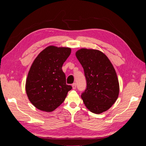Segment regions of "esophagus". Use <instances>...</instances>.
I'll return each mask as SVG.
<instances>
[{"instance_id":"esophagus-1","label":"esophagus","mask_w":146,"mask_h":146,"mask_svg":"<svg viewBox=\"0 0 146 146\" xmlns=\"http://www.w3.org/2000/svg\"><path fill=\"white\" fill-rule=\"evenodd\" d=\"M72 87H73V90H75V89H76V84L75 83H73V85H72Z\"/></svg>"}]
</instances>
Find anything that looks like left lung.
<instances>
[{
  "mask_svg": "<svg viewBox=\"0 0 146 146\" xmlns=\"http://www.w3.org/2000/svg\"><path fill=\"white\" fill-rule=\"evenodd\" d=\"M76 56L86 78V88L81 95L85 106L95 113L109 109L119 93V81L113 65L106 55L95 49H81Z\"/></svg>",
  "mask_w": 146,
  "mask_h": 146,
  "instance_id": "left-lung-1",
  "label": "left lung"
}]
</instances>
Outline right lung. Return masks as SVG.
Wrapping results in <instances>:
<instances>
[{
  "instance_id": "add662e5",
  "label": "right lung",
  "mask_w": 146,
  "mask_h": 146,
  "mask_svg": "<svg viewBox=\"0 0 146 146\" xmlns=\"http://www.w3.org/2000/svg\"><path fill=\"white\" fill-rule=\"evenodd\" d=\"M70 53L69 48L48 46L40 52L31 66L26 83V94L29 101L40 110H55L72 88L66 84L62 70Z\"/></svg>"
}]
</instances>
